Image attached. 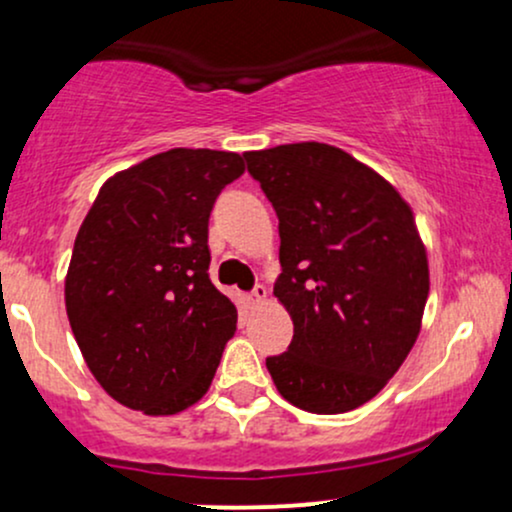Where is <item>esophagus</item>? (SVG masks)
I'll return each instance as SVG.
<instances>
[{"mask_svg":"<svg viewBox=\"0 0 512 512\" xmlns=\"http://www.w3.org/2000/svg\"><path fill=\"white\" fill-rule=\"evenodd\" d=\"M250 301H252V305H262L264 301H267V286L257 284V286H255V291H252Z\"/></svg>","mask_w":512,"mask_h":512,"instance_id":"obj_1","label":"esophagus"}]
</instances>
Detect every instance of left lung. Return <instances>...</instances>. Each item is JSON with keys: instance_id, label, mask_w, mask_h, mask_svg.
<instances>
[{"instance_id": "obj_1", "label": "left lung", "mask_w": 512, "mask_h": 512, "mask_svg": "<svg viewBox=\"0 0 512 512\" xmlns=\"http://www.w3.org/2000/svg\"><path fill=\"white\" fill-rule=\"evenodd\" d=\"M248 170L279 216L274 296L293 320L286 354L267 358L279 395L313 414L373 399L421 332L426 245L397 187L337 146L248 151Z\"/></svg>"}]
</instances>
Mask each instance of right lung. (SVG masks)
I'll use <instances>...</instances> for the list:
<instances>
[{
    "mask_svg": "<svg viewBox=\"0 0 512 512\" xmlns=\"http://www.w3.org/2000/svg\"><path fill=\"white\" fill-rule=\"evenodd\" d=\"M243 156L168 149L110 175L64 276L69 325L115 402L146 416L207 395L238 310L209 279V214Z\"/></svg>",
    "mask_w": 512,
    "mask_h": 512,
    "instance_id": "right-lung-1",
    "label": "right lung"
}]
</instances>
